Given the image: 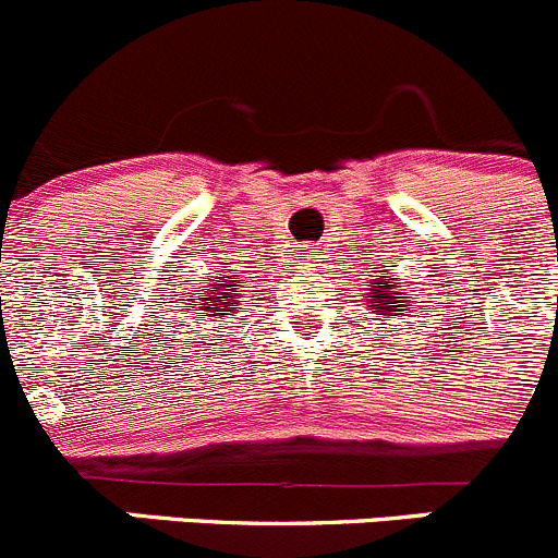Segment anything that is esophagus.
Returning a JSON list of instances; mask_svg holds the SVG:
<instances>
[{
	"mask_svg": "<svg viewBox=\"0 0 558 558\" xmlns=\"http://www.w3.org/2000/svg\"><path fill=\"white\" fill-rule=\"evenodd\" d=\"M300 258H302V262H313L311 247H300Z\"/></svg>",
	"mask_w": 558,
	"mask_h": 558,
	"instance_id": "obj_1",
	"label": "esophagus"
}]
</instances>
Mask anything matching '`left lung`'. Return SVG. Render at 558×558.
Masks as SVG:
<instances>
[{
    "label": "left lung",
    "instance_id": "obj_1",
    "mask_svg": "<svg viewBox=\"0 0 558 558\" xmlns=\"http://www.w3.org/2000/svg\"><path fill=\"white\" fill-rule=\"evenodd\" d=\"M375 269V267H373ZM369 286L364 289V302L375 313V320H386L388 315H408L413 311V294L399 286L397 275H388L386 269H375Z\"/></svg>",
    "mask_w": 558,
    "mask_h": 558
}]
</instances>
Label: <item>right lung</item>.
<instances>
[{
  "label": "right lung",
  "mask_w": 558,
  "mask_h": 558,
  "mask_svg": "<svg viewBox=\"0 0 558 558\" xmlns=\"http://www.w3.org/2000/svg\"><path fill=\"white\" fill-rule=\"evenodd\" d=\"M207 278H210L207 286H199V291L191 294V300H183V313H189V318H194V324L205 320L201 318L202 314L216 320L243 313V307H240L243 305V291L251 289V286H240L245 280H240V275H234V269H229V275H207ZM223 324H229V320H223Z\"/></svg>",
  "instance_id": "obj_1"
}]
</instances>
